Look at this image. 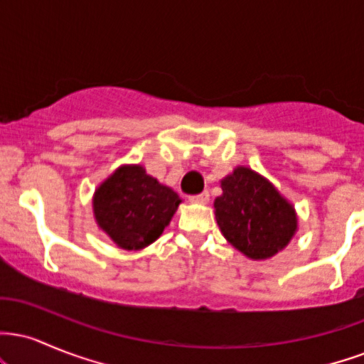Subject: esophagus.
<instances>
[{
  "label": "esophagus",
  "instance_id": "34e87169",
  "mask_svg": "<svg viewBox=\"0 0 364 364\" xmlns=\"http://www.w3.org/2000/svg\"><path fill=\"white\" fill-rule=\"evenodd\" d=\"M208 198H210L208 191H202V193L190 196V202H193V203H207Z\"/></svg>",
  "mask_w": 364,
  "mask_h": 364
}]
</instances>
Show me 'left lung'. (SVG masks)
Masks as SVG:
<instances>
[{
    "instance_id": "8db88e82",
    "label": "left lung",
    "mask_w": 364,
    "mask_h": 364,
    "mask_svg": "<svg viewBox=\"0 0 364 364\" xmlns=\"http://www.w3.org/2000/svg\"><path fill=\"white\" fill-rule=\"evenodd\" d=\"M214 202L220 232L252 260H267L286 248L298 231L294 207L269 179L237 166L223 181Z\"/></svg>"
}]
</instances>
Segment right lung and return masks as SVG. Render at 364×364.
<instances>
[{
	"label": "right lung",
	"mask_w": 364,
	"mask_h": 364,
	"mask_svg": "<svg viewBox=\"0 0 364 364\" xmlns=\"http://www.w3.org/2000/svg\"><path fill=\"white\" fill-rule=\"evenodd\" d=\"M99 228L123 250H141L171 223L181 198L139 164L121 166L94 193Z\"/></svg>",
	"instance_id": "add662e5"
}]
</instances>
